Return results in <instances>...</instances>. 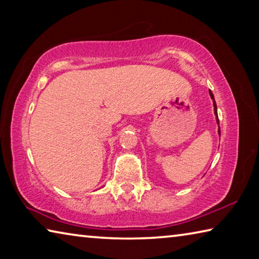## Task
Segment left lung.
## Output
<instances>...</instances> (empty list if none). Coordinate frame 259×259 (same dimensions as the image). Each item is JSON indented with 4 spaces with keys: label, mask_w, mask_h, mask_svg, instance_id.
<instances>
[{
    "label": "left lung",
    "mask_w": 259,
    "mask_h": 259,
    "mask_svg": "<svg viewBox=\"0 0 259 259\" xmlns=\"http://www.w3.org/2000/svg\"><path fill=\"white\" fill-rule=\"evenodd\" d=\"M209 95L211 99L213 100V112H214V115H216V120H217V123L219 124V120H218V116H217V106H216V102H214V98H213V95L211 93V90H209ZM218 134L221 136V129H218Z\"/></svg>",
    "instance_id": "left-lung-1"
}]
</instances>
